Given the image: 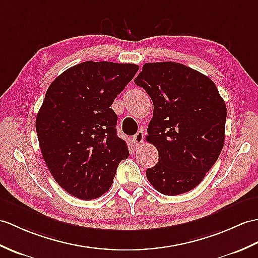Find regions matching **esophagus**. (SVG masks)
I'll return each instance as SVG.
<instances>
[{
    "instance_id": "esophagus-1",
    "label": "esophagus",
    "mask_w": 258,
    "mask_h": 258,
    "mask_svg": "<svg viewBox=\"0 0 258 258\" xmlns=\"http://www.w3.org/2000/svg\"><path fill=\"white\" fill-rule=\"evenodd\" d=\"M144 136H145V134H144V132L143 131H139L133 137H132V142L134 143V145L136 147H141L142 146L143 141H144Z\"/></svg>"
}]
</instances>
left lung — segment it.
<instances>
[{"label": "left lung", "instance_id": "left-lung-1", "mask_svg": "<svg viewBox=\"0 0 258 258\" xmlns=\"http://www.w3.org/2000/svg\"><path fill=\"white\" fill-rule=\"evenodd\" d=\"M134 81L154 104L146 141L157 148L159 161L146 170L148 181L166 196L188 192L223 148L224 100L210 78L173 61L145 63Z\"/></svg>", "mask_w": 258, "mask_h": 258}]
</instances>
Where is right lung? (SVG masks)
<instances>
[{"mask_svg":"<svg viewBox=\"0 0 258 258\" xmlns=\"http://www.w3.org/2000/svg\"><path fill=\"white\" fill-rule=\"evenodd\" d=\"M139 69L134 63L85 61L48 88L36 132L48 169L71 196L92 200L104 195L119 161L128 157L110 106Z\"/></svg>","mask_w":258,"mask_h":258,"instance_id":"right-lung-1","label":"right lung"}]
</instances>
